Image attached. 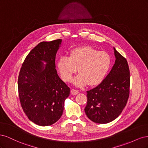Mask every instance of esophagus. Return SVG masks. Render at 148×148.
<instances>
[{
	"label": "esophagus",
	"instance_id": "esophagus-1",
	"mask_svg": "<svg viewBox=\"0 0 148 148\" xmlns=\"http://www.w3.org/2000/svg\"><path fill=\"white\" fill-rule=\"evenodd\" d=\"M70 92H71V95H77V94H78L79 91H78V90H77V89H71Z\"/></svg>",
	"mask_w": 148,
	"mask_h": 148
}]
</instances>
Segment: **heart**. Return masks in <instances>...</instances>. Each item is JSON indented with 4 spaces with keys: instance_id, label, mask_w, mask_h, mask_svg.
Segmentation results:
<instances>
[{
    "instance_id": "heart-1",
    "label": "heart",
    "mask_w": 148,
    "mask_h": 148,
    "mask_svg": "<svg viewBox=\"0 0 148 148\" xmlns=\"http://www.w3.org/2000/svg\"><path fill=\"white\" fill-rule=\"evenodd\" d=\"M111 65L112 58L108 53L87 45L71 49L69 57L62 56L57 63L60 77L65 82L71 81L78 69L79 74L73 79L78 86L100 84L108 74Z\"/></svg>"
}]
</instances>
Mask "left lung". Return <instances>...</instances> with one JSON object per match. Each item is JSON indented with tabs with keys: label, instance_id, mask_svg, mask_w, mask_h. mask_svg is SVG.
I'll list each match as a JSON object with an SVG mask.
<instances>
[{
	"label": "left lung",
	"instance_id": "left-lung-1",
	"mask_svg": "<svg viewBox=\"0 0 148 148\" xmlns=\"http://www.w3.org/2000/svg\"><path fill=\"white\" fill-rule=\"evenodd\" d=\"M114 49L116 60L110 73L100 84L87 91L85 113L97 123H109L118 117L129 97L130 74L128 62Z\"/></svg>",
	"mask_w": 148,
	"mask_h": 148
}]
</instances>
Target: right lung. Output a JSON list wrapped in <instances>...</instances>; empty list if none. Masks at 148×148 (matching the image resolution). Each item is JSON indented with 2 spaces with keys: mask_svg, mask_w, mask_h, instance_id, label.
Returning <instances> with one entry per match:
<instances>
[{
  "mask_svg": "<svg viewBox=\"0 0 148 148\" xmlns=\"http://www.w3.org/2000/svg\"><path fill=\"white\" fill-rule=\"evenodd\" d=\"M62 39L43 41L30 51L18 78L20 104L28 118L40 126H49L61 117L70 88L59 78L56 56ZM47 62L44 68L41 61Z\"/></svg>",
  "mask_w": 148,
  "mask_h": 148,
  "instance_id": "1",
  "label": "right lung"
}]
</instances>
